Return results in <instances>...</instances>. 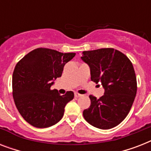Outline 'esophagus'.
<instances>
[{
	"mask_svg": "<svg viewBox=\"0 0 151 151\" xmlns=\"http://www.w3.org/2000/svg\"><path fill=\"white\" fill-rule=\"evenodd\" d=\"M82 96V95H81L80 93H78V92H75L74 93V96H75V98H78V97H81Z\"/></svg>",
	"mask_w": 151,
	"mask_h": 151,
	"instance_id": "34e87169",
	"label": "esophagus"
}]
</instances>
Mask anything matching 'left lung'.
<instances>
[{"label":"left lung","mask_w":151,"mask_h":151,"mask_svg":"<svg viewBox=\"0 0 151 151\" xmlns=\"http://www.w3.org/2000/svg\"><path fill=\"white\" fill-rule=\"evenodd\" d=\"M83 61L89 66L91 80L101 82L105 92L96 99L90 95L91 105L83 116L92 126L110 129L117 126L131 110L137 91V81L130 59L111 48L84 51Z\"/></svg>","instance_id":"left-lung-1"}]
</instances>
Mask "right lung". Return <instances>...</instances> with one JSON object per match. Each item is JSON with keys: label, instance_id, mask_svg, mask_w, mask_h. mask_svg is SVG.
<instances>
[{"label": "right lung", "instance_id": "1", "mask_svg": "<svg viewBox=\"0 0 151 151\" xmlns=\"http://www.w3.org/2000/svg\"><path fill=\"white\" fill-rule=\"evenodd\" d=\"M75 55L39 48L17 63L12 75L13 99L21 116L29 124L48 128L62 119L66 103L74 94L70 91L60 96L51 86Z\"/></svg>", "mask_w": 151, "mask_h": 151}]
</instances>
